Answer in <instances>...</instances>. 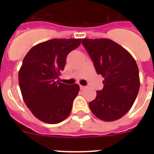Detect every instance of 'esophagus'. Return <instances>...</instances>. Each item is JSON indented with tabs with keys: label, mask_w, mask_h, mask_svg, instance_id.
I'll list each match as a JSON object with an SVG mask.
<instances>
[{
	"label": "esophagus",
	"mask_w": 154,
	"mask_h": 154,
	"mask_svg": "<svg viewBox=\"0 0 154 154\" xmlns=\"http://www.w3.org/2000/svg\"><path fill=\"white\" fill-rule=\"evenodd\" d=\"M86 89V86H84V85H80V89L81 90H84V89Z\"/></svg>",
	"instance_id": "1"
}]
</instances>
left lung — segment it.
Listing matches in <instances>:
<instances>
[{
    "mask_svg": "<svg viewBox=\"0 0 154 154\" xmlns=\"http://www.w3.org/2000/svg\"><path fill=\"white\" fill-rule=\"evenodd\" d=\"M82 43L93 62L98 75L104 78L103 89L89 103L96 117L106 122L123 117L133 105L140 89L135 59L124 48L108 38H82Z\"/></svg>",
    "mask_w": 154,
    "mask_h": 154,
    "instance_id": "obj_1",
    "label": "left lung"
}]
</instances>
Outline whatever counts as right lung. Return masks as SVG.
I'll use <instances>...</instances> for the list:
<instances>
[{"mask_svg":"<svg viewBox=\"0 0 154 154\" xmlns=\"http://www.w3.org/2000/svg\"><path fill=\"white\" fill-rule=\"evenodd\" d=\"M81 44V38H55L30 49L19 70L18 81L24 103L39 120L55 124L65 120L72 108L79 85L58 80L69 53Z\"/></svg>","mask_w":154,"mask_h":154,"instance_id":"1","label":"right lung"}]
</instances>
